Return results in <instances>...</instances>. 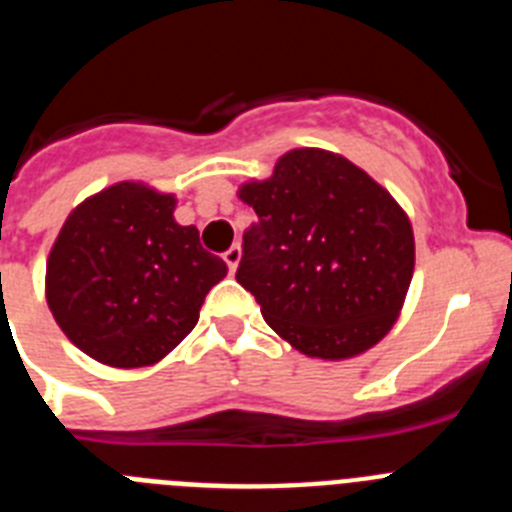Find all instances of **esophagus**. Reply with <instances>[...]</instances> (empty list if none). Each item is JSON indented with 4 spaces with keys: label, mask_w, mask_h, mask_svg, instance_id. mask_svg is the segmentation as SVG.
<instances>
[{
    "label": "esophagus",
    "mask_w": 512,
    "mask_h": 512,
    "mask_svg": "<svg viewBox=\"0 0 512 512\" xmlns=\"http://www.w3.org/2000/svg\"><path fill=\"white\" fill-rule=\"evenodd\" d=\"M223 261L228 264V271L233 274L235 266H238V261H241V246H230L228 251L223 253Z\"/></svg>",
    "instance_id": "34e87169"
}]
</instances>
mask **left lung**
I'll list each match as a JSON object with an SVG mask.
<instances>
[{
	"label": "left lung",
	"mask_w": 512,
	"mask_h": 512,
	"mask_svg": "<svg viewBox=\"0 0 512 512\" xmlns=\"http://www.w3.org/2000/svg\"><path fill=\"white\" fill-rule=\"evenodd\" d=\"M259 220L243 233L235 279L297 351L348 359L395 325L415 264L408 215L336 153H284L241 189Z\"/></svg>",
	"instance_id": "left-lung-1"
}]
</instances>
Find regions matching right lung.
<instances>
[{
  "label": "right lung",
  "instance_id": "obj_1",
  "mask_svg": "<svg viewBox=\"0 0 512 512\" xmlns=\"http://www.w3.org/2000/svg\"><path fill=\"white\" fill-rule=\"evenodd\" d=\"M176 200L122 182L81 202L63 223L45 269L53 318L102 364L135 369L174 351L200 320L225 261L200 230L174 220Z\"/></svg>",
  "mask_w": 512,
  "mask_h": 512
}]
</instances>
